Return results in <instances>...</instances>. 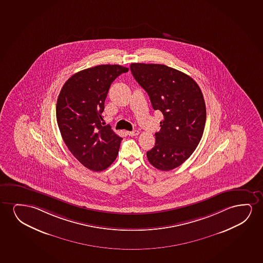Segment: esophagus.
<instances>
[{
	"instance_id": "esophagus-1",
	"label": "esophagus",
	"mask_w": 263,
	"mask_h": 263,
	"mask_svg": "<svg viewBox=\"0 0 263 263\" xmlns=\"http://www.w3.org/2000/svg\"><path fill=\"white\" fill-rule=\"evenodd\" d=\"M126 133H127V135L130 136V137H135V136L139 135V131H138V130H133V131H127Z\"/></svg>"
}]
</instances>
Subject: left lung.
<instances>
[{"label": "left lung", "instance_id": "8db88e82", "mask_svg": "<svg viewBox=\"0 0 263 263\" xmlns=\"http://www.w3.org/2000/svg\"><path fill=\"white\" fill-rule=\"evenodd\" d=\"M130 70L153 108L163 115L148 161L161 171L175 169L193 154L203 135L206 112L201 90L191 77L167 65L133 63Z\"/></svg>", "mask_w": 263, "mask_h": 263}]
</instances>
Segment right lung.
I'll return each instance as SVG.
<instances>
[{
    "instance_id": "1",
    "label": "right lung",
    "mask_w": 263,
    "mask_h": 263,
    "mask_svg": "<svg viewBox=\"0 0 263 263\" xmlns=\"http://www.w3.org/2000/svg\"><path fill=\"white\" fill-rule=\"evenodd\" d=\"M128 68L101 65L71 76L57 102V120L69 151L93 172L107 169L119 154L122 137L103 126L102 112L112 82Z\"/></svg>"
}]
</instances>
